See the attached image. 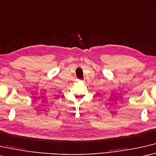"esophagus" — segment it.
Masks as SVG:
<instances>
[{
  "mask_svg": "<svg viewBox=\"0 0 156 156\" xmlns=\"http://www.w3.org/2000/svg\"><path fill=\"white\" fill-rule=\"evenodd\" d=\"M76 81H80L81 80H79V79H76Z\"/></svg>",
  "mask_w": 156,
  "mask_h": 156,
  "instance_id": "1",
  "label": "esophagus"
}]
</instances>
